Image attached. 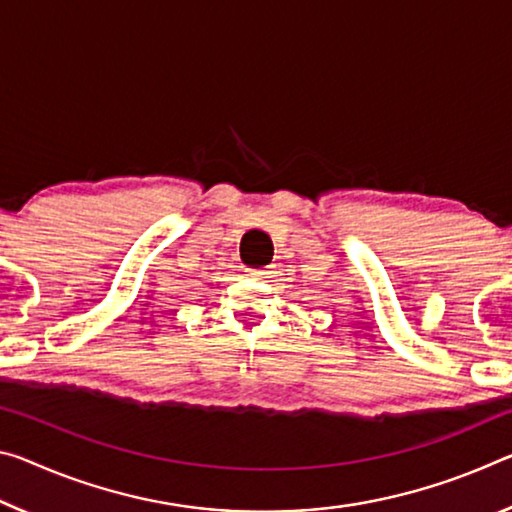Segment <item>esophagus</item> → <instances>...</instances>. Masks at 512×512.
I'll use <instances>...</instances> for the list:
<instances>
[{
	"label": "esophagus",
	"mask_w": 512,
	"mask_h": 512,
	"mask_svg": "<svg viewBox=\"0 0 512 512\" xmlns=\"http://www.w3.org/2000/svg\"><path fill=\"white\" fill-rule=\"evenodd\" d=\"M273 271L269 269V266H264V269H248L246 271V275H250V278H255V280H264V278H269Z\"/></svg>",
	"instance_id": "esophagus-1"
}]
</instances>
